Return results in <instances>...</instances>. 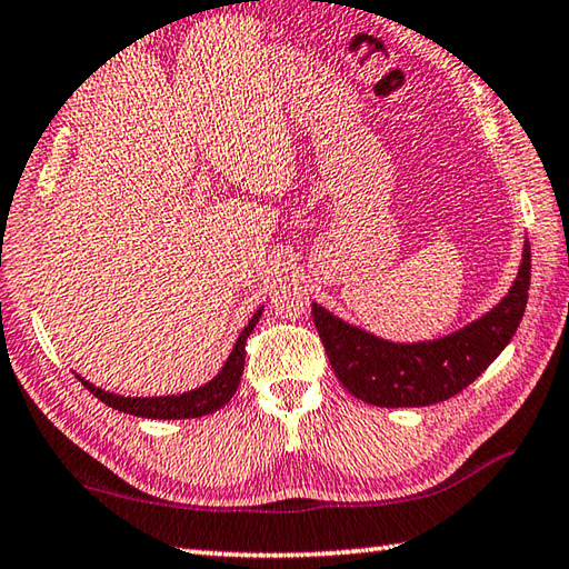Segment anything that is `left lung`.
I'll use <instances>...</instances> for the list:
<instances>
[{
    "label": "left lung",
    "mask_w": 569,
    "mask_h": 569,
    "mask_svg": "<svg viewBox=\"0 0 569 569\" xmlns=\"http://www.w3.org/2000/svg\"><path fill=\"white\" fill-rule=\"evenodd\" d=\"M532 253L525 243L522 266L509 293L475 323L437 341L391 343L336 319L313 303V323L336 379L356 399L373 407H429L467 389L512 341L527 308Z\"/></svg>",
    "instance_id": "8db88e82"
}]
</instances>
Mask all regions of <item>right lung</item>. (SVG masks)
Instances as JSON below:
<instances>
[{
	"label": "right lung",
	"instance_id": "1",
	"mask_svg": "<svg viewBox=\"0 0 569 569\" xmlns=\"http://www.w3.org/2000/svg\"><path fill=\"white\" fill-rule=\"evenodd\" d=\"M263 308H258L253 313V319L248 321V326L240 331L238 341L230 351L228 361L223 363V369L218 371L216 379H210L203 383L200 389H192L186 393H178V397H120V393H110L94 387V383L84 381L82 377H77L82 381V387L90 393H94L100 401L108 403V407L132 413V417H142V419H196V417H206V413H213L220 407H226L233 397L240 377H243V363H246V341L253 326L261 319Z\"/></svg>",
	"mask_w": 569,
	"mask_h": 569
}]
</instances>
